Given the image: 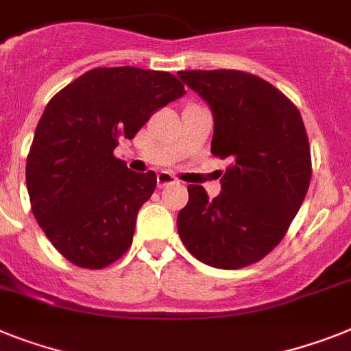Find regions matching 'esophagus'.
<instances>
[{"mask_svg":"<svg viewBox=\"0 0 351 351\" xmlns=\"http://www.w3.org/2000/svg\"><path fill=\"white\" fill-rule=\"evenodd\" d=\"M156 181H158V188H165L167 184H173V182H178V178H173L172 173H169V172H160L158 173V178H156Z\"/></svg>","mask_w":351,"mask_h":351,"instance_id":"34e87169","label":"esophagus"}]
</instances>
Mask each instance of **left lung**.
I'll return each instance as SVG.
<instances>
[{
  "label": "left lung",
  "instance_id": "8db88e82",
  "mask_svg": "<svg viewBox=\"0 0 351 351\" xmlns=\"http://www.w3.org/2000/svg\"><path fill=\"white\" fill-rule=\"evenodd\" d=\"M209 104L211 152L230 165L220 195L188 186L178 215L184 247L204 265L238 269L280 243L309 190L311 147L298 108L271 83L241 71H181Z\"/></svg>",
  "mask_w": 351,
  "mask_h": 351
}]
</instances>
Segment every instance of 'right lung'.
<instances>
[{"instance_id":"right-lung-1","label":"right lung","mask_w":351,"mask_h":351,"mask_svg":"<svg viewBox=\"0 0 351 351\" xmlns=\"http://www.w3.org/2000/svg\"><path fill=\"white\" fill-rule=\"evenodd\" d=\"M181 95L184 85L170 73L97 67L47 103L26 160V186L38 226L67 261L99 269L128 252L156 173L131 172L113 151Z\"/></svg>"}]
</instances>
